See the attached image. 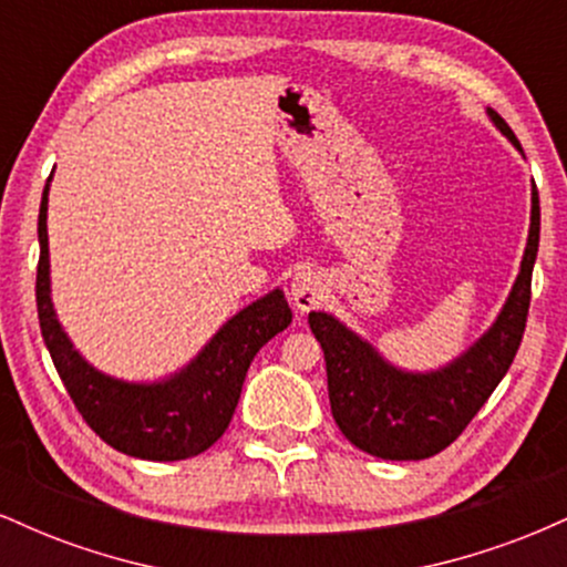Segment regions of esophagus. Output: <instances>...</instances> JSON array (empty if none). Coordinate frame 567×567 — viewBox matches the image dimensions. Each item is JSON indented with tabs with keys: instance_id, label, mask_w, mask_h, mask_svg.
Masks as SVG:
<instances>
[{
	"instance_id": "esophagus-1",
	"label": "esophagus",
	"mask_w": 567,
	"mask_h": 567,
	"mask_svg": "<svg viewBox=\"0 0 567 567\" xmlns=\"http://www.w3.org/2000/svg\"><path fill=\"white\" fill-rule=\"evenodd\" d=\"M322 277L317 271H298L290 282V301L298 311H309L322 301Z\"/></svg>"
}]
</instances>
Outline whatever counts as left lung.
I'll list each match as a JSON object with an SVG mask.
<instances>
[{"label":"left lung","instance_id":"left-lung-1","mask_svg":"<svg viewBox=\"0 0 567 567\" xmlns=\"http://www.w3.org/2000/svg\"><path fill=\"white\" fill-rule=\"evenodd\" d=\"M487 116L519 148L512 127L493 109ZM538 231L542 207L533 186L528 245L504 309L464 354L440 370L410 373L394 368L333 315L309 311V328L324 351L330 410L351 445L386 461H421L445 451L464 432L506 375L523 341Z\"/></svg>","mask_w":567,"mask_h":567}]
</instances>
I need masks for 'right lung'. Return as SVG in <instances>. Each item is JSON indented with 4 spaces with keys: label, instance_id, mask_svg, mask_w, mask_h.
Wrapping results in <instances>:
<instances>
[{
    "label": "right lung",
    "instance_id": "add662e5",
    "mask_svg": "<svg viewBox=\"0 0 567 567\" xmlns=\"http://www.w3.org/2000/svg\"><path fill=\"white\" fill-rule=\"evenodd\" d=\"M48 194L39 205L37 311L42 338L63 386L87 426L114 451L146 461H184L205 453L229 426L252 357L292 322L282 290L245 306L178 373L130 383L101 373L74 349L50 298Z\"/></svg>",
    "mask_w": 567,
    "mask_h": 567
}]
</instances>
